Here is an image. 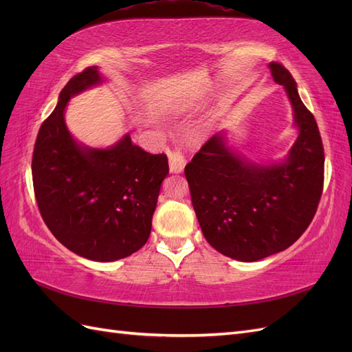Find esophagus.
Returning a JSON list of instances; mask_svg holds the SVG:
<instances>
[{
    "label": "esophagus",
    "instance_id": "obj_1",
    "mask_svg": "<svg viewBox=\"0 0 352 352\" xmlns=\"http://www.w3.org/2000/svg\"><path fill=\"white\" fill-rule=\"evenodd\" d=\"M168 164H170V172L172 173H182L185 164H186V160L180 150H173L168 153Z\"/></svg>",
    "mask_w": 352,
    "mask_h": 352
}]
</instances>
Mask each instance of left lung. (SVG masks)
Masks as SVG:
<instances>
[{
	"mask_svg": "<svg viewBox=\"0 0 352 352\" xmlns=\"http://www.w3.org/2000/svg\"><path fill=\"white\" fill-rule=\"evenodd\" d=\"M291 102L298 138L283 162L260 164L238 154L220 131L185 167L190 199L207 242L233 260L252 263L280 252L310 225L323 190L324 153L314 116L291 73L269 65Z\"/></svg>",
	"mask_w": 352,
	"mask_h": 352,
	"instance_id": "left-lung-1",
	"label": "left lung"
}]
</instances>
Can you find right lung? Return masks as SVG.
Listing matches in <instances>:
<instances>
[{"label": "right lung", "mask_w": 352, "mask_h": 352, "mask_svg": "<svg viewBox=\"0 0 352 352\" xmlns=\"http://www.w3.org/2000/svg\"><path fill=\"white\" fill-rule=\"evenodd\" d=\"M97 66L73 76L42 123L32 157L41 216L66 248L94 261H116L150 238L160 188L168 175L164 154H150L123 135L109 148L74 140L65 120L69 100L104 83Z\"/></svg>", "instance_id": "right-lung-1"}]
</instances>
